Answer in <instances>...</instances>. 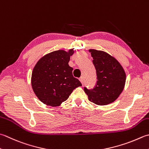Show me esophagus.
Returning <instances> with one entry per match:
<instances>
[{"instance_id": "obj_1", "label": "esophagus", "mask_w": 149, "mask_h": 149, "mask_svg": "<svg viewBox=\"0 0 149 149\" xmlns=\"http://www.w3.org/2000/svg\"><path fill=\"white\" fill-rule=\"evenodd\" d=\"M79 81H81V83H82V84H83V83H84V78H83V77H81L79 78Z\"/></svg>"}]
</instances>
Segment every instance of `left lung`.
Here are the masks:
<instances>
[{
    "instance_id": "left-lung-1",
    "label": "left lung",
    "mask_w": 149,
    "mask_h": 149,
    "mask_svg": "<svg viewBox=\"0 0 149 149\" xmlns=\"http://www.w3.org/2000/svg\"><path fill=\"white\" fill-rule=\"evenodd\" d=\"M97 74V84L93 90L84 88L88 100L97 105L115 101L125 88L126 73L119 61L107 52L90 49Z\"/></svg>"
}]
</instances>
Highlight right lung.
<instances>
[{
    "label": "right lung",
    "mask_w": 149,
    "mask_h": 149,
    "mask_svg": "<svg viewBox=\"0 0 149 149\" xmlns=\"http://www.w3.org/2000/svg\"><path fill=\"white\" fill-rule=\"evenodd\" d=\"M74 49H59L46 54L33 67L31 84L35 94L42 103L59 107L68 100L81 82L73 76V68L68 65Z\"/></svg>",
    "instance_id": "right-lung-1"
}]
</instances>
